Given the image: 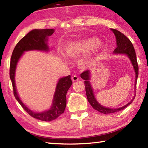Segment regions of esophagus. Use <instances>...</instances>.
<instances>
[{
  "instance_id": "34e87169",
  "label": "esophagus",
  "mask_w": 148,
  "mask_h": 148,
  "mask_svg": "<svg viewBox=\"0 0 148 148\" xmlns=\"http://www.w3.org/2000/svg\"><path fill=\"white\" fill-rule=\"evenodd\" d=\"M78 79H79L78 76H76V75H74V76H72V82H76V81H77V80H78Z\"/></svg>"
}]
</instances>
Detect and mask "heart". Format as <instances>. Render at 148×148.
I'll list each match as a JSON object with an SVG mask.
<instances>
[{"instance_id":"b5f03b06","label":"heart","mask_w":148,"mask_h":148,"mask_svg":"<svg viewBox=\"0 0 148 148\" xmlns=\"http://www.w3.org/2000/svg\"><path fill=\"white\" fill-rule=\"evenodd\" d=\"M100 46V42L97 38H89L75 40L69 43L65 47V53L70 58H77L82 56L90 53ZM59 58L64 63L69 61L62 54L59 55ZM93 61V57L89 56L82 59L79 64L82 67H86Z\"/></svg>"}]
</instances>
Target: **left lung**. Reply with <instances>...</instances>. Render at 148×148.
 <instances>
[{
    "mask_svg": "<svg viewBox=\"0 0 148 148\" xmlns=\"http://www.w3.org/2000/svg\"><path fill=\"white\" fill-rule=\"evenodd\" d=\"M114 32L116 36V44L117 47L114 49V54L115 55H125L128 57L130 61H131V64L133 66V69L135 72V80H134V91L136 89V85L137 82V78L138 77V66L137 63L136 59V55L135 53V50L133 47V45L131 43V42L129 40L128 38H127L125 35L121 33V32L117 31L116 29H110ZM80 76L83 79H84V84L86 87V92L87 98L88 100V102L91 106L95 110L101 112L104 114H108L112 113H115L121 111L123 110L125 108L128 106L129 104H131L133 100L134 99V96L132 97V99L131 101L129 102L127 104L124 105L123 106H121L117 108H107L102 106L99 102L97 101V99L95 98V94L93 92V89H92V86L90 82V77H91V72L89 70L84 72L83 73L80 74Z\"/></svg>",
    "mask_w": 148,
    "mask_h": 148,
    "instance_id": "left-lung-1",
    "label": "left lung"
}]
</instances>
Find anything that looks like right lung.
Instances as JSON below:
<instances>
[{
	"label": "right lung",
	"instance_id": "obj_1",
	"mask_svg": "<svg viewBox=\"0 0 148 148\" xmlns=\"http://www.w3.org/2000/svg\"><path fill=\"white\" fill-rule=\"evenodd\" d=\"M54 32L55 29H33L27 33L23 38L20 40L15 47L11 57L10 68V77L13 86L15 98L30 116L44 121H51L64 113L66 106V92L72 84L71 75L59 79L51 107L48 110L39 112L32 111L20 99L17 91L15 76L17 64L25 52L34 50L49 52V49L47 46L48 37L53 34Z\"/></svg>",
	"mask_w": 148,
	"mask_h": 148
}]
</instances>
